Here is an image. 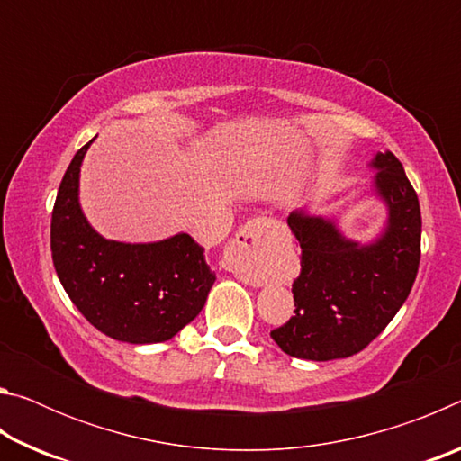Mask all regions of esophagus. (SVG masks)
Masks as SVG:
<instances>
[{
    "label": "esophagus",
    "mask_w": 461,
    "mask_h": 461,
    "mask_svg": "<svg viewBox=\"0 0 461 461\" xmlns=\"http://www.w3.org/2000/svg\"><path fill=\"white\" fill-rule=\"evenodd\" d=\"M276 228L278 223L268 217L249 220L231 241L230 252L225 256V268L236 275L241 283L260 286L267 278L270 238Z\"/></svg>",
    "instance_id": "obj_1"
}]
</instances>
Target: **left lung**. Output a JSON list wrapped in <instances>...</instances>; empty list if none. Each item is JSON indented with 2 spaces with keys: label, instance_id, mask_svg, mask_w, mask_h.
Here are the masks:
<instances>
[{
  "label": "left lung",
  "instance_id": "obj_1",
  "mask_svg": "<svg viewBox=\"0 0 461 461\" xmlns=\"http://www.w3.org/2000/svg\"><path fill=\"white\" fill-rule=\"evenodd\" d=\"M372 194L384 203V228L368 244L343 236L335 217L299 209L288 228L301 244L293 283L294 315L270 331L285 354L327 362L368 346L399 313L417 278L420 209L393 152L374 154Z\"/></svg>",
  "mask_w": 461,
  "mask_h": 461
}]
</instances>
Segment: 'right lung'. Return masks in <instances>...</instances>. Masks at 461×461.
<instances>
[{"label":"right lung","instance_id":"1","mask_svg":"<svg viewBox=\"0 0 461 461\" xmlns=\"http://www.w3.org/2000/svg\"><path fill=\"white\" fill-rule=\"evenodd\" d=\"M93 140L75 154L54 201V270L75 307L107 338L168 341L205 307L215 275L189 233L128 244L91 228L79 203V176Z\"/></svg>","mask_w":461,"mask_h":461}]
</instances>
